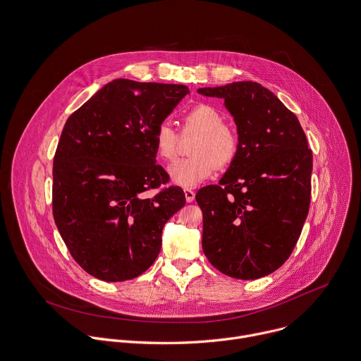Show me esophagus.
Listing matches in <instances>:
<instances>
[{"instance_id":"1","label":"esophagus","mask_w":361,"mask_h":361,"mask_svg":"<svg viewBox=\"0 0 361 361\" xmlns=\"http://www.w3.org/2000/svg\"><path fill=\"white\" fill-rule=\"evenodd\" d=\"M184 194H185V200L187 202H192L194 198H195V192L191 190V188H185L184 190Z\"/></svg>"}]
</instances>
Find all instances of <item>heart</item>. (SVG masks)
<instances>
[{"mask_svg": "<svg viewBox=\"0 0 361 361\" xmlns=\"http://www.w3.org/2000/svg\"><path fill=\"white\" fill-rule=\"evenodd\" d=\"M223 121V114L210 104H197L183 116L181 135H195L188 147L191 157L180 160L169 169L170 178L176 185L195 187L209 180L217 167L224 169L234 163L240 148L238 135ZM178 144L180 137L169 123L157 126L152 134V147L157 159L174 160Z\"/></svg>", "mask_w": 361, "mask_h": 361, "instance_id": "b5f03b06", "label": "heart"}]
</instances>
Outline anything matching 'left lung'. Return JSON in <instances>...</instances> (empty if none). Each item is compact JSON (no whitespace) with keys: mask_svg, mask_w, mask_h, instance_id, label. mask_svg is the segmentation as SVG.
Segmentation results:
<instances>
[{"mask_svg":"<svg viewBox=\"0 0 361 361\" xmlns=\"http://www.w3.org/2000/svg\"><path fill=\"white\" fill-rule=\"evenodd\" d=\"M198 94L224 99L240 141L220 183L195 194L202 251L233 279L269 276L286 263L307 219L313 152L294 113L262 84L238 81Z\"/></svg>","mask_w":361,"mask_h":361,"instance_id":"1","label":"left lung"}]
</instances>
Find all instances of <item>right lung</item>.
<instances>
[{
  "mask_svg": "<svg viewBox=\"0 0 361 361\" xmlns=\"http://www.w3.org/2000/svg\"><path fill=\"white\" fill-rule=\"evenodd\" d=\"M181 84L118 78L74 111L53 166V216L77 264L102 281L142 274L161 250L164 224L185 204L156 164L152 134L188 94Z\"/></svg>",
  "mask_w": 361,
  "mask_h": 361,
  "instance_id": "1",
  "label": "right lung"
}]
</instances>
